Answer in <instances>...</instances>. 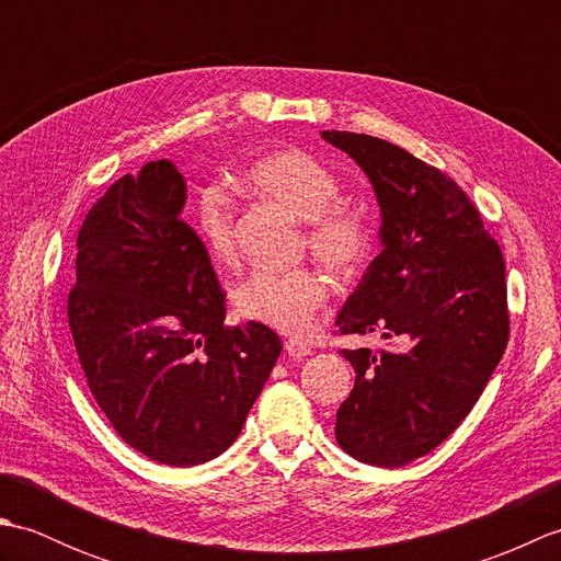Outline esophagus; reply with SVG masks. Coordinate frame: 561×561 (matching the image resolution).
Listing matches in <instances>:
<instances>
[{
    "label": "esophagus",
    "mask_w": 561,
    "mask_h": 561,
    "mask_svg": "<svg viewBox=\"0 0 561 561\" xmlns=\"http://www.w3.org/2000/svg\"><path fill=\"white\" fill-rule=\"evenodd\" d=\"M284 350L291 356V359H304V356L311 354V344L304 342V340H287L284 342Z\"/></svg>",
    "instance_id": "1"
}]
</instances>
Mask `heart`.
Returning a JSON list of instances; mask_svg holds the SVG:
<instances>
[{"mask_svg":"<svg viewBox=\"0 0 561 561\" xmlns=\"http://www.w3.org/2000/svg\"><path fill=\"white\" fill-rule=\"evenodd\" d=\"M245 185L265 205L306 221V245L325 267L340 274L362 267L371 250V229L359 209L340 202L337 175L311 153L299 149L265 153L250 163ZM195 226L209 255L221 265H231L238 255L236 214L224 190H202ZM231 299L241 318L287 335H301L328 304L330 284L316 270H255L236 284Z\"/></svg>","mask_w":561,"mask_h":561,"instance_id":"b5f03b06","label":"heart"}]
</instances>
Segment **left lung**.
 I'll return each mask as SVG.
<instances>
[{
	"label": "left lung",
	"instance_id": "8db88e82",
	"mask_svg": "<svg viewBox=\"0 0 561 561\" xmlns=\"http://www.w3.org/2000/svg\"><path fill=\"white\" fill-rule=\"evenodd\" d=\"M371 178L383 250L337 318L342 335L380 332L392 350H344L354 390L335 438L352 458L400 468L456 432L508 344L502 248L465 190L386 139L323 129Z\"/></svg>",
	"mask_w": 561,
	"mask_h": 561
}]
</instances>
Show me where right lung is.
I'll use <instances>...</instances> for the list:
<instances>
[{
	"label": "right lung",
	"mask_w": 561,
	"mask_h": 561,
	"mask_svg": "<svg viewBox=\"0 0 561 561\" xmlns=\"http://www.w3.org/2000/svg\"><path fill=\"white\" fill-rule=\"evenodd\" d=\"M171 161L123 175L77 236L67 318L91 396L125 444L190 468L229 448L277 364L267 325H226V291L181 219Z\"/></svg>",
	"instance_id": "1"
}]
</instances>
